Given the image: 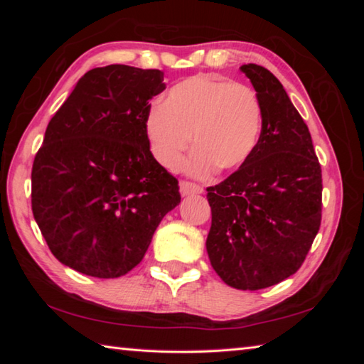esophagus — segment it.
I'll list each match as a JSON object with an SVG mask.
<instances>
[{
	"label": "esophagus",
	"mask_w": 364,
	"mask_h": 364,
	"mask_svg": "<svg viewBox=\"0 0 364 364\" xmlns=\"http://www.w3.org/2000/svg\"><path fill=\"white\" fill-rule=\"evenodd\" d=\"M180 193L181 196H193V194H202L204 193V188L199 186L196 183H189V181H181L180 183Z\"/></svg>",
	"instance_id": "34e87169"
}]
</instances>
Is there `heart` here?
<instances>
[{
	"instance_id": "b5f03b06",
	"label": "heart",
	"mask_w": 364,
	"mask_h": 364,
	"mask_svg": "<svg viewBox=\"0 0 364 364\" xmlns=\"http://www.w3.org/2000/svg\"><path fill=\"white\" fill-rule=\"evenodd\" d=\"M262 102L250 86L212 75L183 80L165 102H154L144 119L154 159L176 170L194 143L186 170L208 176L215 168L236 170L247 162L262 133Z\"/></svg>"
}]
</instances>
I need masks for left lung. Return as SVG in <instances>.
<instances>
[{"label": "left lung", "mask_w": 364, "mask_h": 364, "mask_svg": "<svg viewBox=\"0 0 364 364\" xmlns=\"http://www.w3.org/2000/svg\"><path fill=\"white\" fill-rule=\"evenodd\" d=\"M262 102V133L237 171L207 188V254L228 286L258 291L297 271L321 225V167L306 123L268 69L244 64Z\"/></svg>", "instance_id": "left-lung-1"}]
</instances>
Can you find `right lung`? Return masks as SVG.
Listing matches in <instances>:
<instances>
[{
  "mask_svg": "<svg viewBox=\"0 0 364 364\" xmlns=\"http://www.w3.org/2000/svg\"><path fill=\"white\" fill-rule=\"evenodd\" d=\"M156 69L86 72L48 123L32 168V210L49 250L72 269L119 278L143 260L180 186L149 149L144 119L165 90Z\"/></svg>",
  "mask_w": 364,
  "mask_h": 364,
  "instance_id": "1",
  "label": "right lung"
}]
</instances>
